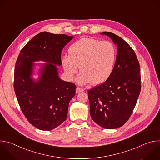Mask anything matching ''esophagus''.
<instances>
[{"mask_svg":"<svg viewBox=\"0 0 160 160\" xmlns=\"http://www.w3.org/2000/svg\"><path fill=\"white\" fill-rule=\"evenodd\" d=\"M84 91V89L82 88H80V87H77L76 88V92L77 93H79V92H83Z\"/></svg>","mask_w":160,"mask_h":160,"instance_id":"1","label":"esophagus"}]
</instances>
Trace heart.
<instances>
[{
    "label": "heart",
    "instance_id": "heart-1",
    "mask_svg": "<svg viewBox=\"0 0 160 160\" xmlns=\"http://www.w3.org/2000/svg\"><path fill=\"white\" fill-rule=\"evenodd\" d=\"M69 56L62 58L64 70L70 79L78 72V66L81 73L77 78L80 84L90 82L99 85L106 82L111 76L117 59V49L109 41L82 38L68 49Z\"/></svg>",
    "mask_w": 160,
    "mask_h": 160
}]
</instances>
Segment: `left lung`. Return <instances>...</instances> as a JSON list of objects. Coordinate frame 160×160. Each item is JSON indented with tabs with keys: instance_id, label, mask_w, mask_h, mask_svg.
Wrapping results in <instances>:
<instances>
[{
	"instance_id": "obj_1",
	"label": "left lung",
	"mask_w": 160,
	"mask_h": 160,
	"mask_svg": "<svg viewBox=\"0 0 160 160\" xmlns=\"http://www.w3.org/2000/svg\"><path fill=\"white\" fill-rule=\"evenodd\" d=\"M110 37L117 46L113 71L104 83L88 91L90 112L99 126L114 129L123 125L130 118L141 89V70L132 48L119 36L101 33Z\"/></svg>"
}]
</instances>
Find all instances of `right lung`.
I'll return each mask as SVG.
<instances>
[{
	"mask_svg": "<svg viewBox=\"0 0 160 160\" xmlns=\"http://www.w3.org/2000/svg\"><path fill=\"white\" fill-rule=\"evenodd\" d=\"M73 37L39 33L22 48L14 70V88L21 110L27 120L42 130H51L66 119L68 105L76 85L58 76L56 65L61 64V51ZM44 60L40 79L31 78L33 61Z\"/></svg>",
	"mask_w": 160,
	"mask_h": 160,
	"instance_id": "right-lung-1",
	"label": "right lung"
}]
</instances>
